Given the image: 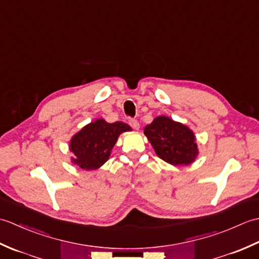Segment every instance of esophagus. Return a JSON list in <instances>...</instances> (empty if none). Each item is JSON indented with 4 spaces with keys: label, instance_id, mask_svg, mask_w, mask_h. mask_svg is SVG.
<instances>
[{
    "label": "esophagus",
    "instance_id": "obj_1",
    "mask_svg": "<svg viewBox=\"0 0 259 259\" xmlns=\"http://www.w3.org/2000/svg\"><path fill=\"white\" fill-rule=\"evenodd\" d=\"M128 123L130 124V126H133V128L136 129V130H138V129L140 128V124H139V122H138V120H136V119H134V118H129Z\"/></svg>",
    "mask_w": 259,
    "mask_h": 259
}]
</instances>
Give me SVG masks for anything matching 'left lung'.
Segmentation results:
<instances>
[{
	"label": "left lung",
	"instance_id": "8db88e82",
	"mask_svg": "<svg viewBox=\"0 0 259 259\" xmlns=\"http://www.w3.org/2000/svg\"><path fill=\"white\" fill-rule=\"evenodd\" d=\"M145 135L158 157L175 166L189 164L198 155L194 133L168 117L156 118L146 126Z\"/></svg>",
	"mask_w": 259,
	"mask_h": 259
}]
</instances>
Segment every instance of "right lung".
Listing matches in <instances>:
<instances>
[{
	"label": "right lung",
	"mask_w": 259,
	"mask_h": 259,
	"mask_svg": "<svg viewBox=\"0 0 259 259\" xmlns=\"http://www.w3.org/2000/svg\"><path fill=\"white\" fill-rule=\"evenodd\" d=\"M123 122L108 123L103 119L85 125L70 142V150L74 153L73 163L83 170H95L106 162L121 133L130 131Z\"/></svg>",
	"instance_id": "right-lung-1"
}]
</instances>
